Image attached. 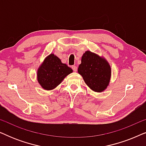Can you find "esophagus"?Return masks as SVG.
<instances>
[{"instance_id": "34e87169", "label": "esophagus", "mask_w": 146, "mask_h": 146, "mask_svg": "<svg viewBox=\"0 0 146 146\" xmlns=\"http://www.w3.org/2000/svg\"><path fill=\"white\" fill-rule=\"evenodd\" d=\"M72 68L74 72H76L77 71V67L76 66H72Z\"/></svg>"}]
</instances>
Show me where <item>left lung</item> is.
<instances>
[{
  "label": "left lung",
  "instance_id": "left-lung-1",
  "mask_svg": "<svg viewBox=\"0 0 146 146\" xmlns=\"http://www.w3.org/2000/svg\"><path fill=\"white\" fill-rule=\"evenodd\" d=\"M78 72L88 86L96 92L104 91L110 81V65L104 58L89 50L82 56Z\"/></svg>",
  "mask_w": 146,
  "mask_h": 146
}]
</instances>
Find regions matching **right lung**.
<instances>
[{
	"mask_svg": "<svg viewBox=\"0 0 146 146\" xmlns=\"http://www.w3.org/2000/svg\"><path fill=\"white\" fill-rule=\"evenodd\" d=\"M73 72L72 69L54 54L46 57L37 70V80L43 89L51 90L56 88L68 75Z\"/></svg>",
	"mask_w": 146,
	"mask_h": 146,
	"instance_id": "1",
	"label": "right lung"
}]
</instances>
